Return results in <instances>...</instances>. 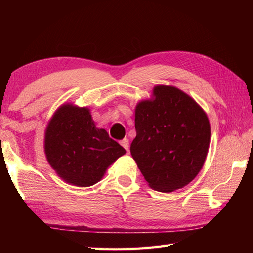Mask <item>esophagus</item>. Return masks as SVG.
<instances>
[{
  "instance_id": "1",
  "label": "esophagus",
  "mask_w": 253,
  "mask_h": 253,
  "mask_svg": "<svg viewBox=\"0 0 253 253\" xmlns=\"http://www.w3.org/2000/svg\"><path fill=\"white\" fill-rule=\"evenodd\" d=\"M121 146L126 150V151L128 152L129 151V140H128V139H123V140L121 141Z\"/></svg>"
}]
</instances>
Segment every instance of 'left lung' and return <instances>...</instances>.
Wrapping results in <instances>:
<instances>
[{"label": "left lung", "mask_w": 253, "mask_h": 253, "mask_svg": "<svg viewBox=\"0 0 253 253\" xmlns=\"http://www.w3.org/2000/svg\"><path fill=\"white\" fill-rule=\"evenodd\" d=\"M137 136L130 153L152 189L171 192L201 170L211 137L201 106L171 85H155L153 98L136 106Z\"/></svg>", "instance_id": "8db88e82"}]
</instances>
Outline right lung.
Segmentation results:
<instances>
[{"label": "right lung", "instance_id": "add662e5", "mask_svg": "<svg viewBox=\"0 0 253 253\" xmlns=\"http://www.w3.org/2000/svg\"><path fill=\"white\" fill-rule=\"evenodd\" d=\"M44 152L56 174L78 187L96 184L107 168L126 153L105 129L95 127L88 107L71 103L58 107L47 124Z\"/></svg>", "mask_w": 253, "mask_h": 253}]
</instances>
